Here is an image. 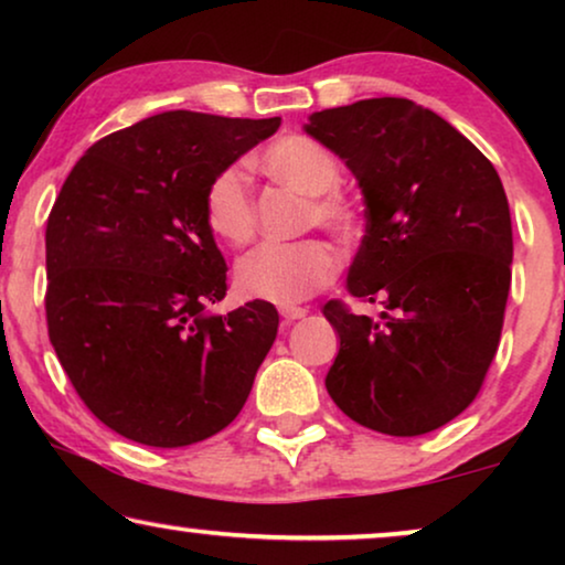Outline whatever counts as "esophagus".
<instances>
[{
  "label": "esophagus",
  "instance_id": "1",
  "mask_svg": "<svg viewBox=\"0 0 565 565\" xmlns=\"http://www.w3.org/2000/svg\"><path fill=\"white\" fill-rule=\"evenodd\" d=\"M306 313H308L306 308H300V306H282V308H280V316H282L285 323H292V321L303 319Z\"/></svg>",
  "mask_w": 565,
  "mask_h": 565
}]
</instances>
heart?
<instances>
[{
	"instance_id": "heart-1",
	"label": "heart",
	"mask_w": 565,
	"mask_h": 565,
	"mask_svg": "<svg viewBox=\"0 0 565 565\" xmlns=\"http://www.w3.org/2000/svg\"><path fill=\"white\" fill-rule=\"evenodd\" d=\"M262 172L308 198L303 226H321L337 238L358 231V211L339 192L342 169L334 153L313 138L290 134L269 143L259 157ZM205 223L221 242L244 246L257 231V200L242 167H226L205 190ZM339 259L321 238L262 244L238 259L236 288L246 298L296 306L334 280Z\"/></svg>"
}]
</instances>
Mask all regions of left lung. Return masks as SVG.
Here are the masks:
<instances>
[{"label": "left lung", "instance_id": "1", "mask_svg": "<svg viewBox=\"0 0 565 565\" xmlns=\"http://www.w3.org/2000/svg\"><path fill=\"white\" fill-rule=\"evenodd\" d=\"M303 130L344 161L365 198L347 290L381 319L323 306L339 334L334 404L393 437L466 412L497 354L512 282V215L497 169L460 130L404 97L308 115Z\"/></svg>", "mask_w": 565, "mask_h": 565}]
</instances>
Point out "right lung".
<instances>
[{
  "instance_id": "obj_1",
  "label": "right lung",
  "mask_w": 565,
  "mask_h": 565,
  "mask_svg": "<svg viewBox=\"0 0 565 565\" xmlns=\"http://www.w3.org/2000/svg\"><path fill=\"white\" fill-rule=\"evenodd\" d=\"M280 118L169 110L105 136L66 177L45 228V319L99 422L149 447L213 437L242 412L277 337L275 306L226 316V259L205 223L221 169Z\"/></svg>"
}]
</instances>
